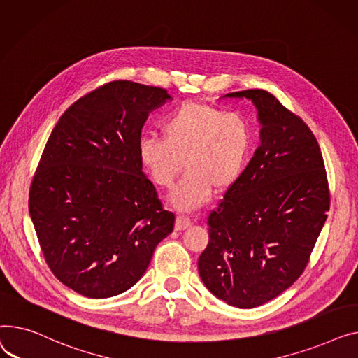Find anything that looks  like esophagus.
<instances>
[{
    "label": "esophagus",
    "mask_w": 358,
    "mask_h": 358,
    "mask_svg": "<svg viewBox=\"0 0 358 358\" xmlns=\"http://www.w3.org/2000/svg\"><path fill=\"white\" fill-rule=\"evenodd\" d=\"M191 224H192L191 218H187V217H185V215H179V217L176 218V221H175V229H176V231L186 229V228L191 227Z\"/></svg>",
    "instance_id": "1"
}]
</instances>
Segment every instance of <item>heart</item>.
Segmentation results:
<instances>
[{"label": "heart", "mask_w": 358, "mask_h": 358, "mask_svg": "<svg viewBox=\"0 0 358 358\" xmlns=\"http://www.w3.org/2000/svg\"><path fill=\"white\" fill-rule=\"evenodd\" d=\"M163 137H143L138 156L152 180L164 189L173 186L172 206L191 211L206 203L214 189L224 192L243 173L251 150V129L244 117L203 102L180 103L162 122Z\"/></svg>", "instance_id": "obj_1"}]
</instances>
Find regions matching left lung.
<instances>
[{
	"label": "left lung",
	"mask_w": 358,
	"mask_h": 358,
	"mask_svg": "<svg viewBox=\"0 0 358 358\" xmlns=\"http://www.w3.org/2000/svg\"><path fill=\"white\" fill-rule=\"evenodd\" d=\"M255 103L260 145L208 217L198 260L206 289L231 306H260L302 275L327 221L329 189L308 125L263 90L227 94Z\"/></svg>",
	"instance_id": "obj_1"
}]
</instances>
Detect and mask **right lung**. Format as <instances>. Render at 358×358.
<instances>
[{
    "label": "right lung",
    "instance_id": "obj_1",
    "mask_svg": "<svg viewBox=\"0 0 358 358\" xmlns=\"http://www.w3.org/2000/svg\"><path fill=\"white\" fill-rule=\"evenodd\" d=\"M163 88L114 80L73 102L46 143L29 211L45 260L65 286L92 299L134 286L173 231L138 156Z\"/></svg>",
    "mask_w": 358,
    "mask_h": 358
}]
</instances>
